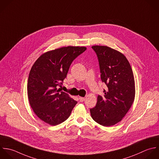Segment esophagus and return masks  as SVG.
Instances as JSON below:
<instances>
[{"instance_id":"1","label":"esophagus","mask_w":159,"mask_h":159,"mask_svg":"<svg viewBox=\"0 0 159 159\" xmlns=\"http://www.w3.org/2000/svg\"><path fill=\"white\" fill-rule=\"evenodd\" d=\"M79 99V101H80V102H84V101H85V98H84V97H80Z\"/></svg>"}]
</instances>
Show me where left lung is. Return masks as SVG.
<instances>
[{"mask_svg":"<svg viewBox=\"0 0 159 159\" xmlns=\"http://www.w3.org/2000/svg\"><path fill=\"white\" fill-rule=\"evenodd\" d=\"M99 63L100 77L107 89L98 95L96 106L90 109L92 118L98 124L111 126L120 122L130 109L135 96L134 79L126 57L105 46L92 47Z\"/></svg>","mask_w":159,"mask_h":159,"instance_id":"left-lung-1","label":"left lung"}]
</instances>
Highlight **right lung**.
<instances>
[{
	"label": "right lung",
	"instance_id": "add662e5",
	"mask_svg": "<svg viewBox=\"0 0 159 159\" xmlns=\"http://www.w3.org/2000/svg\"><path fill=\"white\" fill-rule=\"evenodd\" d=\"M86 49L62 47L42 54L33 65L28 79V100L34 113L44 122L56 126L69 117L77 102L57 89L72 62Z\"/></svg>",
	"mask_w": 159,
	"mask_h": 159
}]
</instances>
